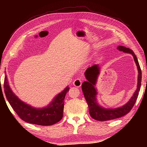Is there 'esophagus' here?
I'll return each instance as SVG.
<instances>
[{"label": "esophagus", "instance_id": "esophagus-1", "mask_svg": "<svg viewBox=\"0 0 147 147\" xmlns=\"http://www.w3.org/2000/svg\"><path fill=\"white\" fill-rule=\"evenodd\" d=\"M82 80L81 78H77L73 81V85L76 87H80L81 86Z\"/></svg>", "mask_w": 147, "mask_h": 147}]
</instances>
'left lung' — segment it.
<instances>
[{
  "mask_svg": "<svg viewBox=\"0 0 147 147\" xmlns=\"http://www.w3.org/2000/svg\"><path fill=\"white\" fill-rule=\"evenodd\" d=\"M117 49L119 51H123L124 53H130L133 56L138 73L137 89L128 102L124 104L123 106L116 108H103L100 105L97 101L96 96L98 92L95 87L98 75L100 73L99 65L98 64L94 65L88 67L84 73V76L87 81L83 82L81 88L88 104L90 115L92 118L96 120L107 121L113 120L127 114L134 105L140 90L142 78L141 70L136 55L132 50L123 46L117 47Z\"/></svg>",
  "mask_w": 147,
  "mask_h": 147,
  "instance_id": "1",
  "label": "left lung"
}]
</instances>
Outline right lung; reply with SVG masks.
<instances>
[{"label":"right lung","mask_w":147,"mask_h":147,"mask_svg":"<svg viewBox=\"0 0 147 147\" xmlns=\"http://www.w3.org/2000/svg\"><path fill=\"white\" fill-rule=\"evenodd\" d=\"M4 88L8 102L18 116L27 123L40 125H51L62 119L65 98L70 89L67 86L55 96L47 106L36 108L22 101L16 95L9 86L6 74L5 77Z\"/></svg>","instance_id":"right-lung-1"}]
</instances>
